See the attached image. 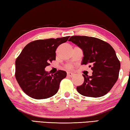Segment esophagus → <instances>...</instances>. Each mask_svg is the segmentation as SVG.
Masks as SVG:
<instances>
[{
    "label": "esophagus",
    "instance_id": "34e87169",
    "mask_svg": "<svg viewBox=\"0 0 130 130\" xmlns=\"http://www.w3.org/2000/svg\"><path fill=\"white\" fill-rule=\"evenodd\" d=\"M67 75L68 76H69V77H72L74 75V73H72V72H68L67 73Z\"/></svg>",
    "mask_w": 130,
    "mask_h": 130
}]
</instances>
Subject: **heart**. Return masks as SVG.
I'll use <instances>...</instances> for the list:
<instances>
[{"instance_id": "obj_1", "label": "heart", "mask_w": 130, "mask_h": 130, "mask_svg": "<svg viewBox=\"0 0 130 130\" xmlns=\"http://www.w3.org/2000/svg\"><path fill=\"white\" fill-rule=\"evenodd\" d=\"M68 68H69V69H71V68H72V67H71V66H69V67H68Z\"/></svg>"}]
</instances>
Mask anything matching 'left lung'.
<instances>
[{"label":"left lung","instance_id":"1","mask_svg":"<svg viewBox=\"0 0 130 130\" xmlns=\"http://www.w3.org/2000/svg\"><path fill=\"white\" fill-rule=\"evenodd\" d=\"M69 41L83 50L81 64H89L93 70L91 76H85L77 91L83 96L99 98L106 94L118 80L120 63L113 47L101 39L87 36H72Z\"/></svg>","mask_w":130,"mask_h":130}]
</instances>
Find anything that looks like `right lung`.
Instances as JSON below:
<instances>
[{"instance_id":"obj_1","label":"right lung","mask_w":130,"mask_h":130,"mask_svg":"<svg viewBox=\"0 0 130 130\" xmlns=\"http://www.w3.org/2000/svg\"><path fill=\"white\" fill-rule=\"evenodd\" d=\"M69 36L39 39L27 44L15 61V78L25 93L35 99H44L58 92L67 72L59 70L50 75L45 68L56 60V50Z\"/></svg>"}]
</instances>
